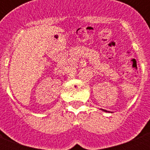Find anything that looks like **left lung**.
Wrapping results in <instances>:
<instances>
[{"label": "left lung", "mask_w": 150, "mask_h": 150, "mask_svg": "<svg viewBox=\"0 0 150 150\" xmlns=\"http://www.w3.org/2000/svg\"><path fill=\"white\" fill-rule=\"evenodd\" d=\"M101 110H102V111H104V112H108V111H106V110H104V109H101Z\"/></svg>", "instance_id": "1"}]
</instances>
